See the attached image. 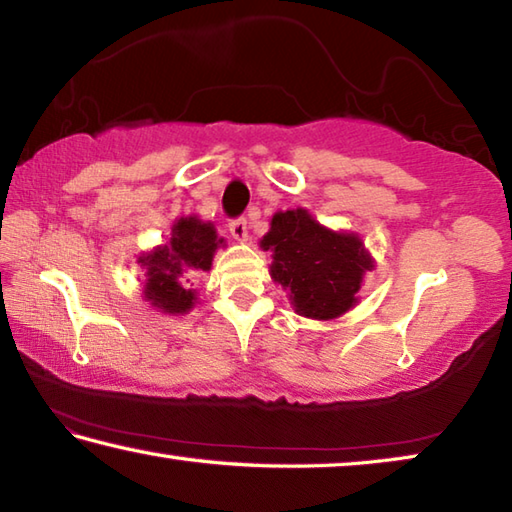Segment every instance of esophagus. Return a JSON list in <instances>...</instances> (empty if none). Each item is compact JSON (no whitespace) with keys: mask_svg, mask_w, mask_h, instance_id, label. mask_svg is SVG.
<instances>
[{"mask_svg":"<svg viewBox=\"0 0 512 512\" xmlns=\"http://www.w3.org/2000/svg\"><path fill=\"white\" fill-rule=\"evenodd\" d=\"M228 228H230V235L235 237L237 241H246L248 239V221L246 219L230 221Z\"/></svg>","mask_w":512,"mask_h":512,"instance_id":"esophagus-1","label":"esophagus"}]
</instances>
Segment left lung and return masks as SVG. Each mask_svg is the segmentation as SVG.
Returning a JSON list of instances; mask_svg holds the SVG:
<instances>
[{
  "instance_id": "left-lung-1",
  "label": "left lung",
  "mask_w": 512,
  "mask_h": 512,
  "mask_svg": "<svg viewBox=\"0 0 512 512\" xmlns=\"http://www.w3.org/2000/svg\"><path fill=\"white\" fill-rule=\"evenodd\" d=\"M259 248L271 250L268 273L296 314L314 320L348 314L359 302L363 275L375 268L357 232L329 230L305 207L275 212Z\"/></svg>"
}]
</instances>
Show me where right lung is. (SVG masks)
Instances as JSON below:
<instances>
[{"mask_svg":"<svg viewBox=\"0 0 512 512\" xmlns=\"http://www.w3.org/2000/svg\"><path fill=\"white\" fill-rule=\"evenodd\" d=\"M225 246L216 235L212 221H201L196 214L180 216L171 225L167 244L155 246L137 257L144 268V300L153 309L169 316H183L196 307L192 280L198 271H210L214 253Z\"/></svg>","mask_w":512,"mask_h":512,"instance_id":"right-lung-1","label":"right lung"}]
</instances>
